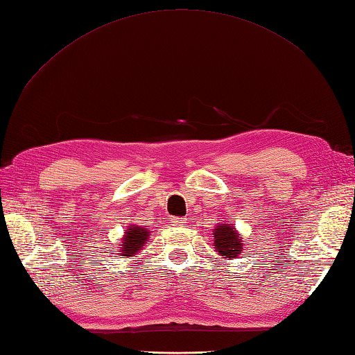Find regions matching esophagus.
<instances>
[{"instance_id":"34e87169","label":"esophagus","mask_w":355,"mask_h":355,"mask_svg":"<svg viewBox=\"0 0 355 355\" xmlns=\"http://www.w3.org/2000/svg\"><path fill=\"white\" fill-rule=\"evenodd\" d=\"M171 223L178 225V227H180V225L185 223V219H184V218H171Z\"/></svg>"}]
</instances>
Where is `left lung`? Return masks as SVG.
<instances>
[{"label": "left lung", "mask_w": 355, "mask_h": 355, "mask_svg": "<svg viewBox=\"0 0 355 355\" xmlns=\"http://www.w3.org/2000/svg\"><path fill=\"white\" fill-rule=\"evenodd\" d=\"M214 237V249L216 252L228 259H235L243 252V243L240 234L235 231L231 223H220L213 230Z\"/></svg>", "instance_id": "8db88e82"}]
</instances>
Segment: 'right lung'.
Listing matches in <instances>:
<instances>
[{"mask_svg": "<svg viewBox=\"0 0 355 355\" xmlns=\"http://www.w3.org/2000/svg\"><path fill=\"white\" fill-rule=\"evenodd\" d=\"M149 239V230L142 228V227H136V225H130L125 230V235L123 237V247H120V256H133L137 252L142 250L144 244Z\"/></svg>", "mask_w": 355, "mask_h": 355, "instance_id": "obj_1", "label": "right lung"}]
</instances>
